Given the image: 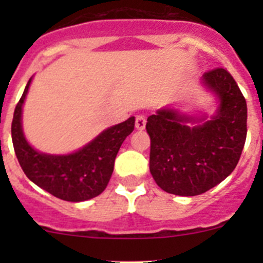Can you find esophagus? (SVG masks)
Masks as SVG:
<instances>
[{
  "label": "esophagus",
  "mask_w": 263,
  "mask_h": 263,
  "mask_svg": "<svg viewBox=\"0 0 263 263\" xmlns=\"http://www.w3.org/2000/svg\"><path fill=\"white\" fill-rule=\"evenodd\" d=\"M145 126H146V118H145V116H136V128L142 131V129H145Z\"/></svg>",
  "instance_id": "obj_1"
}]
</instances>
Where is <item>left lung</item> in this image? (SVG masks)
<instances>
[{
    "instance_id": "1",
    "label": "left lung",
    "mask_w": 263,
    "mask_h": 263,
    "mask_svg": "<svg viewBox=\"0 0 263 263\" xmlns=\"http://www.w3.org/2000/svg\"><path fill=\"white\" fill-rule=\"evenodd\" d=\"M200 82L217 100L213 116L165 107L147 118L150 173L172 195L188 197L211 190L234 171L245 147L247 103L233 76L215 68Z\"/></svg>"
}]
</instances>
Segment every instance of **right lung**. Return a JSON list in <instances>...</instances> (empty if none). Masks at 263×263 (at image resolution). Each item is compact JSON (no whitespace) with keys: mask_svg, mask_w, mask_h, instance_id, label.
Wrapping results in <instances>:
<instances>
[{"mask_svg":"<svg viewBox=\"0 0 263 263\" xmlns=\"http://www.w3.org/2000/svg\"><path fill=\"white\" fill-rule=\"evenodd\" d=\"M31 80L33 78L15 108L11 124L12 144L24 173L38 187L61 200L81 202L97 197L112 177L119 147L134 131L135 117L104 129L71 154L41 153L29 144L23 131V105Z\"/></svg>","mask_w":263,"mask_h":263,"instance_id":"obj_1","label":"right lung"}]
</instances>
